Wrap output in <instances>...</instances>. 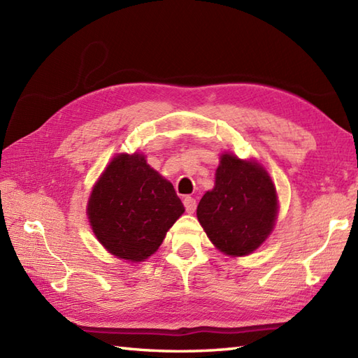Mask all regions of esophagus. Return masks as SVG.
Returning <instances> with one entry per match:
<instances>
[{"instance_id": "34e87169", "label": "esophagus", "mask_w": 358, "mask_h": 358, "mask_svg": "<svg viewBox=\"0 0 358 358\" xmlns=\"http://www.w3.org/2000/svg\"><path fill=\"white\" fill-rule=\"evenodd\" d=\"M183 203H185V208H186L187 214H194L195 209H196L195 199H192V196H186V199L183 200Z\"/></svg>"}]
</instances>
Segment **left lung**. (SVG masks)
<instances>
[{"label":"left lung","mask_w":358,"mask_h":358,"mask_svg":"<svg viewBox=\"0 0 358 358\" xmlns=\"http://www.w3.org/2000/svg\"><path fill=\"white\" fill-rule=\"evenodd\" d=\"M278 200L264 167L223 154L215 186L196 208V217L209 240L226 255L243 257L268 238L275 224Z\"/></svg>","instance_id":"1"}]
</instances>
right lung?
Instances as JSON below:
<instances>
[{"instance_id":"add662e5","label":"right lung","mask_w":358,"mask_h":358,"mask_svg":"<svg viewBox=\"0 0 358 358\" xmlns=\"http://www.w3.org/2000/svg\"><path fill=\"white\" fill-rule=\"evenodd\" d=\"M185 212L171 181L141 154H120L98 178L87 215L98 241L121 260L144 262Z\"/></svg>"}]
</instances>
